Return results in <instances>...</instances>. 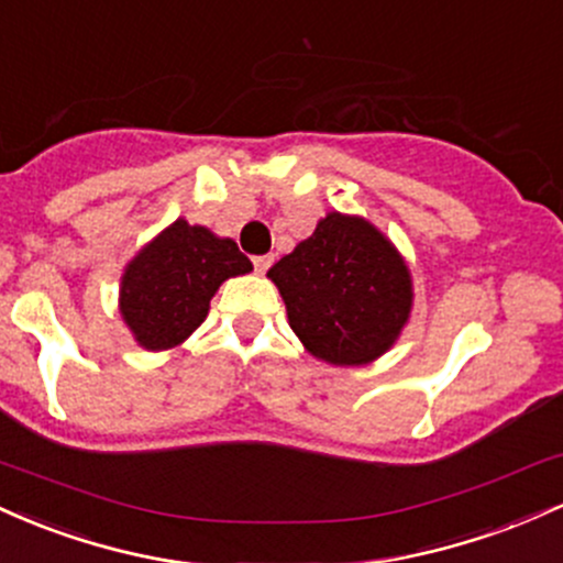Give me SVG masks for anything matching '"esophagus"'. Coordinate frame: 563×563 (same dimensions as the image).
<instances>
[{
    "instance_id": "obj_1",
    "label": "esophagus",
    "mask_w": 563,
    "mask_h": 563,
    "mask_svg": "<svg viewBox=\"0 0 563 563\" xmlns=\"http://www.w3.org/2000/svg\"><path fill=\"white\" fill-rule=\"evenodd\" d=\"M252 263H255L257 274H265V271L271 268V263H274V255H257Z\"/></svg>"
}]
</instances>
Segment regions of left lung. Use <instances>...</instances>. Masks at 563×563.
<instances>
[{"label": "left lung", "mask_w": 563, "mask_h": 563, "mask_svg": "<svg viewBox=\"0 0 563 563\" xmlns=\"http://www.w3.org/2000/svg\"><path fill=\"white\" fill-rule=\"evenodd\" d=\"M268 279L302 349L332 366H364L396 345L415 306L412 271L375 223L327 212Z\"/></svg>", "instance_id": "1"}]
</instances>
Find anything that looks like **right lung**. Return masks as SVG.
<instances>
[{
  "label": "right lung",
  "mask_w": 563,
  "mask_h": 563,
  "mask_svg": "<svg viewBox=\"0 0 563 563\" xmlns=\"http://www.w3.org/2000/svg\"><path fill=\"white\" fill-rule=\"evenodd\" d=\"M250 271L233 239L178 218L124 265L119 313L141 349H178L207 319L220 284Z\"/></svg>",
  "instance_id": "add662e5"
}]
</instances>
